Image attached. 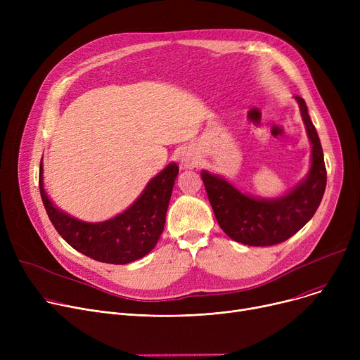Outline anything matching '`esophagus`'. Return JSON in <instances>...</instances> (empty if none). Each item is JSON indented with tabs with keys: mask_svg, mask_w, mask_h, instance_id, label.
Segmentation results:
<instances>
[{
	"mask_svg": "<svg viewBox=\"0 0 360 360\" xmlns=\"http://www.w3.org/2000/svg\"><path fill=\"white\" fill-rule=\"evenodd\" d=\"M195 158H194V155H191V153H186V155H184V158H182V165L185 166V167H194V165H195Z\"/></svg>",
	"mask_w": 360,
	"mask_h": 360,
	"instance_id": "esophagus-1",
	"label": "esophagus"
}]
</instances>
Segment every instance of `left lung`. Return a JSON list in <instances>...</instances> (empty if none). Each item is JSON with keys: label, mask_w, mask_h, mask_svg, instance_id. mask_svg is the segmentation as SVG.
Wrapping results in <instances>:
<instances>
[{"label": "left lung", "mask_w": 360, "mask_h": 360, "mask_svg": "<svg viewBox=\"0 0 360 360\" xmlns=\"http://www.w3.org/2000/svg\"><path fill=\"white\" fill-rule=\"evenodd\" d=\"M312 144L308 176L290 193L278 198H254L226 179L201 170L207 197L223 232L250 247H270L285 242L311 220L327 185L324 153L305 101L295 96Z\"/></svg>", "instance_id": "1"}]
</instances>
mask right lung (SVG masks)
Returning <instances> with one entry per match:
<instances>
[{
    "instance_id": "1",
    "label": "right lung",
    "mask_w": 360,
    "mask_h": 360,
    "mask_svg": "<svg viewBox=\"0 0 360 360\" xmlns=\"http://www.w3.org/2000/svg\"><path fill=\"white\" fill-rule=\"evenodd\" d=\"M42 172L41 162V197L49 220L63 239L74 250L96 261L128 264L147 255L158 243L179 167L176 163L167 165L146 185L134 204L121 214L99 223L82 221L56 209L44 190Z\"/></svg>"
}]
</instances>
